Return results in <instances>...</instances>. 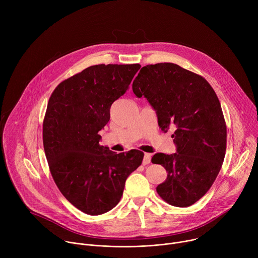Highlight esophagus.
<instances>
[{"label":"esophagus","mask_w":258,"mask_h":258,"mask_svg":"<svg viewBox=\"0 0 258 258\" xmlns=\"http://www.w3.org/2000/svg\"><path fill=\"white\" fill-rule=\"evenodd\" d=\"M151 162V154L150 153H145L144 154V159H143V164L146 165Z\"/></svg>","instance_id":"1"}]
</instances>
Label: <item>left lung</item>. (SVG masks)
I'll list each match as a JSON object with an SVG mask.
<instances>
[{
	"instance_id": "1",
	"label": "left lung",
	"mask_w": 258,
	"mask_h": 258,
	"mask_svg": "<svg viewBox=\"0 0 258 258\" xmlns=\"http://www.w3.org/2000/svg\"><path fill=\"white\" fill-rule=\"evenodd\" d=\"M133 92L148 100L163 132L175 126L176 152L152 157L167 172L158 195L172 206L194 204L212 186L226 154L227 127L215 92L205 79L173 63L142 67Z\"/></svg>"
}]
</instances>
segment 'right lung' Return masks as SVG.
<instances>
[{"label":"right lung","mask_w":258,"mask_h":258,"mask_svg":"<svg viewBox=\"0 0 258 258\" xmlns=\"http://www.w3.org/2000/svg\"><path fill=\"white\" fill-rule=\"evenodd\" d=\"M140 64H99L62 82L52 93L43 124L45 154L56 185L78 209L103 214L117 205L127 176L144 153L116 154L99 144L110 107L128 89Z\"/></svg>","instance_id":"obj_1"}]
</instances>
